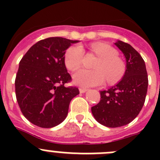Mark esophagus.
I'll return each instance as SVG.
<instances>
[{"label": "esophagus", "mask_w": 160, "mask_h": 160, "mask_svg": "<svg viewBox=\"0 0 160 160\" xmlns=\"http://www.w3.org/2000/svg\"><path fill=\"white\" fill-rule=\"evenodd\" d=\"M79 91H80V93H81V94H83V93L87 92V89H86V88H79Z\"/></svg>", "instance_id": "1"}]
</instances>
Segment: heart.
<instances>
[{"label": "heart", "instance_id": "1", "mask_svg": "<svg viewBox=\"0 0 160 160\" xmlns=\"http://www.w3.org/2000/svg\"><path fill=\"white\" fill-rule=\"evenodd\" d=\"M91 51L98 56L94 65L96 70L80 69L73 75V81L80 87H90L101 85L105 76L109 82L117 81L123 75L124 66L117 58L116 51L111 46L104 43L91 45ZM83 58V49L80 46H72L65 53V65L70 70H77Z\"/></svg>", "mask_w": 160, "mask_h": 160}]
</instances>
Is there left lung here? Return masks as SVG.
<instances>
[{"mask_svg":"<svg viewBox=\"0 0 160 160\" xmlns=\"http://www.w3.org/2000/svg\"><path fill=\"white\" fill-rule=\"evenodd\" d=\"M114 45L126 58V71L118 83L100 91L101 100L91 107L97 122L107 128L130 123L142 108L148 87L146 66L141 55L130 44L116 41Z\"/></svg>","mask_w":160,"mask_h":160,"instance_id":"left-lung-1","label":"left lung"}]
</instances>
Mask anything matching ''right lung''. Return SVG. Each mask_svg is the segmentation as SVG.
<instances>
[{"instance_id": "right-lung-1", "label": "right lung", "mask_w": 160, "mask_h": 160, "mask_svg": "<svg viewBox=\"0 0 160 160\" xmlns=\"http://www.w3.org/2000/svg\"><path fill=\"white\" fill-rule=\"evenodd\" d=\"M73 41L48 38L31 46L22 58L15 80L21 111L32 124L51 128L66 118L70 102L79 94L77 87H66L71 80L65 65L66 50Z\"/></svg>"}]
</instances>
